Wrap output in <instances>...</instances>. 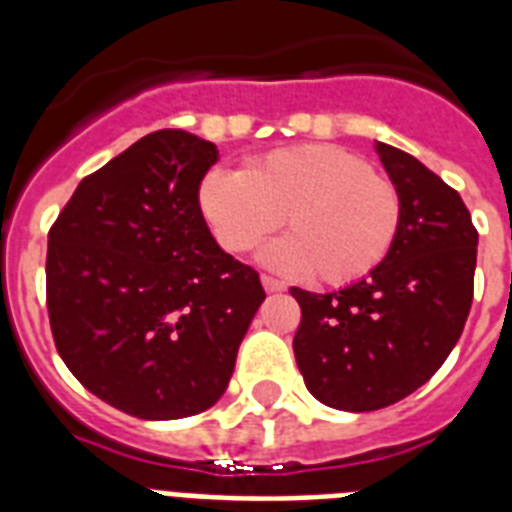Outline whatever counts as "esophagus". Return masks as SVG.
<instances>
[{
    "mask_svg": "<svg viewBox=\"0 0 512 512\" xmlns=\"http://www.w3.org/2000/svg\"><path fill=\"white\" fill-rule=\"evenodd\" d=\"M260 281H263L265 292H271V295H276V292H284V289H287V284H284V281L273 279V276H263Z\"/></svg>",
    "mask_w": 512,
    "mask_h": 512,
    "instance_id": "34e87169",
    "label": "esophagus"
}]
</instances>
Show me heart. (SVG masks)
<instances>
[{
    "label": "heart",
    "mask_w": 512,
    "mask_h": 512,
    "mask_svg": "<svg viewBox=\"0 0 512 512\" xmlns=\"http://www.w3.org/2000/svg\"><path fill=\"white\" fill-rule=\"evenodd\" d=\"M199 207L225 252L241 255L284 220L287 239L263 252L284 271L321 284H353L388 257L401 228V193L390 177L340 146L281 148L247 170H209Z\"/></svg>",
    "instance_id": "heart-1"
}]
</instances>
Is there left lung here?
<instances>
[{
    "mask_svg": "<svg viewBox=\"0 0 512 512\" xmlns=\"http://www.w3.org/2000/svg\"><path fill=\"white\" fill-rule=\"evenodd\" d=\"M401 193V228L369 276L316 295L292 287L305 388L342 412H374L425 385L452 353L473 303L478 233L460 193L406 151L374 143Z\"/></svg>",
    "mask_w": 512,
    "mask_h": 512,
    "instance_id": "8db88e82",
    "label": "left lung"
}]
</instances>
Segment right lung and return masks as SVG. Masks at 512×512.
Returning <instances> with one entry per match:
<instances>
[{
  "label": "right lung",
  "instance_id": "1",
  "mask_svg": "<svg viewBox=\"0 0 512 512\" xmlns=\"http://www.w3.org/2000/svg\"><path fill=\"white\" fill-rule=\"evenodd\" d=\"M217 146L151 132L76 185L47 239L55 348L84 388L140 420L215 404L265 292L209 233Z\"/></svg>",
  "mask_w": 512,
  "mask_h": 512
}]
</instances>
